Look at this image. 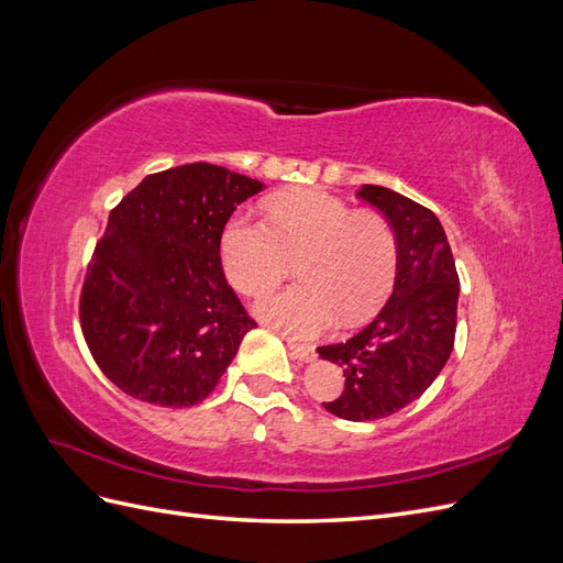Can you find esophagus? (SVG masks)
Instances as JSON below:
<instances>
[{
    "label": "esophagus",
    "mask_w": 563,
    "mask_h": 563,
    "mask_svg": "<svg viewBox=\"0 0 563 563\" xmlns=\"http://www.w3.org/2000/svg\"><path fill=\"white\" fill-rule=\"evenodd\" d=\"M286 345H288V350H291L294 360H298V362H312L314 356H317V352H314V347H312V345L296 343L294 338H286Z\"/></svg>",
    "instance_id": "34e87169"
}]
</instances>
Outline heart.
Wrapping results in <instances>:
<instances>
[{"instance_id": "b5f03b06", "label": "heart", "mask_w": 563, "mask_h": 563, "mask_svg": "<svg viewBox=\"0 0 563 563\" xmlns=\"http://www.w3.org/2000/svg\"><path fill=\"white\" fill-rule=\"evenodd\" d=\"M269 223L234 213L220 236L230 282L242 294L277 284L300 261V286L267 291L255 314L272 327L314 338L335 319L356 323L387 298L397 277V236L387 220L323 190H288L267 201Z\"/></svg>"}]
</instances>
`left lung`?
Returning <instances> with one entry per match:
<instances>
[{"mask_svg": "<svg viewBox=\"0 0 563 563\" xmlns=\"http://www.w3.org/2000/svg\"><path fill=\"white\" fill-rule=\"evenodd\" d=\"M356 197L376 207L395 230V291L366 329L317 352L343 366L345 376L343 395L323 408L366 422L416 401L449 362L460 279L446 232L430 209L380 185H364Z\"/></svg>", "mask_w": 563, "mask_h": 563, "instance_id": "1", "label": "left lung"}]
</instances>
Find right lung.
<instances>
[{"label":"right lung","instance_id":"right-lung-1","mask_svg":"<svg viewBox=\"0 0 563 563\" xmlns=\"http://www.w3.org/2000/svg\"><path fill=\"white\" fill-rule=\"evenodd\" d=\"M261 180L197 162L147 176L110 211L79 321L100 371L157 406L207 399L258 327L220 265V236Z\"/></svg>","mask_w":563,"mask_h":563}]
</instances>
